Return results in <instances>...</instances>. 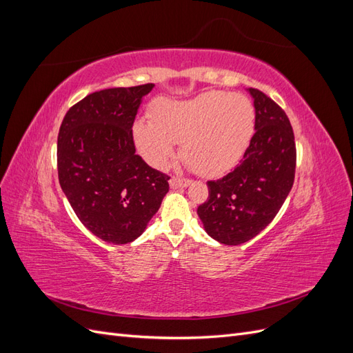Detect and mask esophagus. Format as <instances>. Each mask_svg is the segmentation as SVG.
<instances>
[{"label": "esophagus", "instance_id": "obj_1", "mask_svg": "<svg viewBox=\"0 0 353 353\" xmlns=\"http://www.w3.org/2000/svg\"><path fill=\"white\" fill-rule=\"evenodd\" d=\"M191 184L190 179H181V178H170L169 185L172 190H181V188H187Z\"/></svg>", "mask_w": 353, "mask_h": 353}]
</instances>
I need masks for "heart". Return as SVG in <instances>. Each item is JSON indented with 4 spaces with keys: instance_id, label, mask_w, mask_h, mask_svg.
<instances>
[{
    "instance_id": "b5f03b06",
    "label": "heart",
    "mask_w": 353,
    "mask_h": 353,
    "mask_svg": "<svg viewBox=\"0 0 353 353\" xmlns=\"http://www.w3.org/2000/svg\"><path fill=\"white\" fill-rule=\"evenodd\" d=\"M152 121L137 119L132 137L148 165L162 169L181 154L197 174L219 176L236 166L254 134L252 101L239 92L208 91L191 100L162 99L152 108Z\"/></svg>"
}]
</instances>
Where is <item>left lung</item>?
I'll list each match as a JSON object with an SVG mask.
<instances>
[{"instance_id": "1", "label": "left lung", "mask_w": 353, "mask_h": 353, "mask_svg": "<svg viewBox=\"0 0 353 353\" xmlns=\"http://www.w3.org/2000/svg\"><path fill=\"white\" fill-rule=\"evenodd\" d=\"M254 108V134L241 163L209 181V199L197 209L213 240L237 245L270 225L293 187L296 145L290 121L270 97L248 88Z\"/></svg>"}]
</instances>
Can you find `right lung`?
Here are the masks:
<instances>
[{"label": "right lung", "mask_w": 353, "mask_h": 353, "mask_svg": "<svg viewBox=\"0 0 353 353\" xmlns=\"http://www.w3.org/2000/svg\"><path fill=\"white\" fill-rule=\"evenodd\" d=\"M154 83L92 92L69 109L57 140L63 193L83 227L112 244L145 231L169 191V176L135 153L132 125Z\"/></svg>", "instance_id": "add662e5"}]
</instances>
